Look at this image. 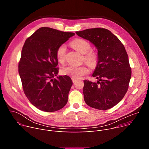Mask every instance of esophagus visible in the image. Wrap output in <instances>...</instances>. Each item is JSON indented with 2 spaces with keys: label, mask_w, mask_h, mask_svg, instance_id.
<instances>
[{
  "label": "esophagus",
  "mask_w": 149,
  "mask_h": 149,
  "mask_svg": "<svg viewBox=\"0 0 149 149\" xmlns=\"http://www.w3.org/2000/svg\"><path fill=\"white\" fill-rule=\"evenodd\" d=\"M72 82L74 83V82H75V81H77V79L75 78H74V77H72Z\"/></svg>",
  "instance_id": "obj_1"
}]
</instances>
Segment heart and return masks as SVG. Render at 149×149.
I'll list each match as a JSON object with an SVG mask.
<instances>
[{
	"instance_id": "heart-1",
	"label": "heart",
	"mask_w": 149,
	"mask_h": 149,
	"mask_svg": "<svg viewBox=\"0 0 149 149\" xmlns=\"http://www.w3.org/2000/svg\"><path fill=\"white\" fill-rule=\"evenodd\" d=\"M71 45L75 50L85 55L84 59L89 65L94 67L96 65L97 55L94 52L90 51L91 47L88 42L82 39H77L71 42ZM66 50L67 47L64 44L60 45L58 48L56 50V58L59 62H62L64 61ZM61 72L65 75H70L75 78H78L88 74L89 70L86 66L77 67L68 65L63 67L61 69Z\"/></svg>"
}]
</instances>
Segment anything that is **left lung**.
I'll return each mask as SVG.
<instances>
[{
	"label": "left lung",
	"mask_w": 149,
	"mask_h": 149,
	"mask_svg": "<svg viewBox=\"0 0 149 149\" xmlns=\"http://www.w3.org/2000/svg\"><path fill=\"white\" fill-rule=\"evenodd\" d=\"M97 49V63L92 74L97 82L84 80V101L92 108L108 110L117 104L129 88L132 77L128 55L118 38L104 28L76 32Z\"/></svg>",
	"instance_id": "8db88e82"
}]
</instances>
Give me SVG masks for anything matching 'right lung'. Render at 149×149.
Here are the masks:
<instances>
[{
    "instance_id": "right-lung-1",
    "label": "right lung",
    "mask_w": 149,
    "mask_h": 149,
    "mask_svg": "<svg viewBox=\"0 0 149 149\" xmlns=\"http://www.w3.org/2000/svg\"><path fill=\"white\" fill-rule=\"evenodd\" d=\"M74 35L42 27L25 42L19 63V74L25 94L40 110L56 111L68 102L72 81L66 75L57 77L56 50Z\"/></svg>"
}]
</instances>
